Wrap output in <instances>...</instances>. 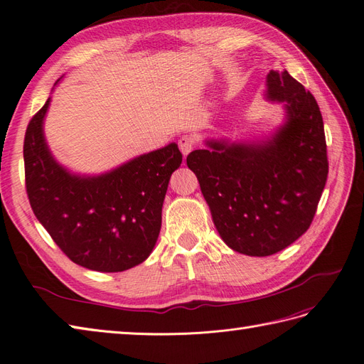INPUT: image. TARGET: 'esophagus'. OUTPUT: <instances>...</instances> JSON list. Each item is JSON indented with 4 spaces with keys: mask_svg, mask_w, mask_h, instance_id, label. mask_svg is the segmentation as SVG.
Here are the masks:
<instances>
[{
    "mask_svg": "<svg viewBox=\"0 0 364 364\" xmlns=\"http://www.w3.org/2000/svg\"><path fill=\"white\" fill-rule=\"evenodd\" d=\"M178 146H179L181 151L183 153V156H186L194 149V138L190 135H183L179 138Z\"/></svg>",
    "mask_w": 364,
    "mask_h": 364,
    "instance_id": "esophagus-1",
    "label": "esophagus"
}]
</instances>
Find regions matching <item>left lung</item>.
Returning <instances> with one entry per match:
<instances>
[{
    "label": "left lung",
    "instance_id": "8db88e82",
    "mask_svg": "<svg viewBox=\"0 0 364 364\" xmlns=\"http://www.w3.org/2000/svg\"><path fill=\"white\" fill-rule=\"evenodd\" d=\"M267 98L287 111L272 139L206 141L208 149L186 156L220 237L250 257L273 255L306 232L328 178L323 119L311 92L287 71H270Z\"/></svg>",
    "mask_w": 364,
    "mask_h": 364
}]
</instances>
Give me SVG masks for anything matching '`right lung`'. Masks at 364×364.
Here are the masks:
<instances>
[{"label": "right lung", "instance_id": "1", "mask_svg": "<svg viewBox=\"0 0 364 364\" xmlns=\"http://www.w3.org/2000/svg\"><path fill=\"white\" fill-rule=\"evenodd\" d=\"M50 98L33 115L24 138L26 190L33 213L73 262L97 272H123L156 245L171 173L182 164L178 144L165 146L92 178L59 165L43 138Z\"/></svg>", "mask_w": 364, "mask_h": 364}]
</instances>
